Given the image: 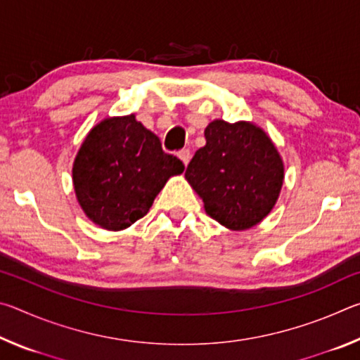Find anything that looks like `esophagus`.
<instances>
[{"label": "esophagus", "instance_id": "esophagus-1", "mask_svg": "<svg viewBox=\"0 0 360 360\" xmlns=\"http://www.w3.org/2000/svg\"><path fill=\"white\" fill-rule=\"evenodd\" d=\"M178 157L182 160V163H184V165L187 167L188 162H191L192 154H191V150H188V149H182V150L178 152Z\"/></svg>", "mask_w": 360, "mask_h": 360}]
</instances>
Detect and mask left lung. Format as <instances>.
Wrapping results in <instances>:
<instances>
[{
	"label": "left lung",
	"instance_id": "1",
	"mask_svg": "<svg viewBox=\"0 0 360 360\" xmlns=\"http://www.w3.org/2000/svg\"><path fill=\"white\" fill-rule=\"evenodd\" d=\"M205 138L186 179L214 221L231 230L251 229L276 203L284 179L281 157L265 131L248 122L214 120Z\"/></svg>",
	"mask_w": 360,
	"mask_h": 360
}]
</instances>
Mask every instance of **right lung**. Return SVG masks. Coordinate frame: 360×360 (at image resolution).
<instances>
[{"instance_id":"add662e5","label":"right lung","mask_w":360,"mask_h":360,"mask_svg":"<svg viewBox=\"0 0 360 360\" xmlns=\"http://www.w3.org/2000/svg\"><path fill=\"white\" fill-rule=\"evenodd\" d=\"M182 172L184 163L163 152L158 136L131 114L103 120L89 133L72 181L85 214L103 229L122 230L148 214L169 176Z\"/></svg>"}]
</instances>
